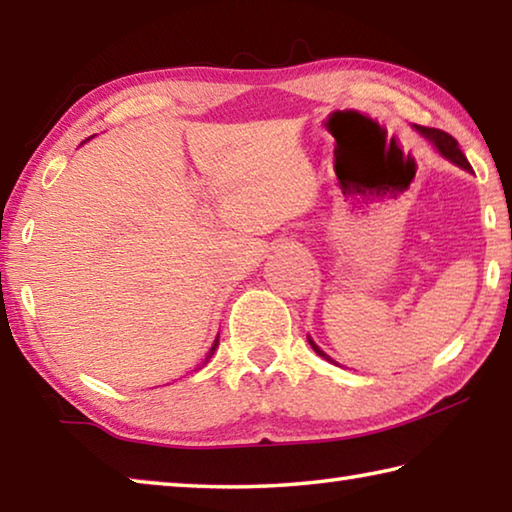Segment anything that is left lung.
Masks as SVG:
<instances>
[{
	"mask_svg": "<svg viewBox=\"0 0 512 512\" xmlns=\"http://www.w3.org/2000/svg\"><path fill=\"white\" fill-rule=\"evenodd\" d=\"M418 128V131L427 137L429 142H433L436 144V149L445 155V158H449L452 162H456L458 167H463V169H470V162H467V158H465V153L461 151V146H458V142L454 140L452 135L449 133H445V131H440V128H427V126H415ZM309 343H311V348L316 350V354H320V357L323 359H327V361H332L327 357V354L318 348V345L309 339Z\"/></svg>",
	"mask_w": 512,
	"mask_h": 512,
	"instance_id": "obj_1",
	"label": "left lung"
}]
</instances>
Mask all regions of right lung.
Listing matches in <instances>:
<instances>
[{
	"instance_id": "obj_1",
	"label": "right lung",
	"mask_w": 512,
	"mask_h": 512,
	"mask_svg": "<svg viewBox=\"0 0 512 512\" xmlns=\"http://www.w3.org/2000/svg\"><path fill=\"white\" fill-rule=\"evenodd\" d=\"M216 345H219V339H216V341L212 343V350H210V354H207V359H212V354H214V350H216Z\"/></svg>"
}]
</instances>
